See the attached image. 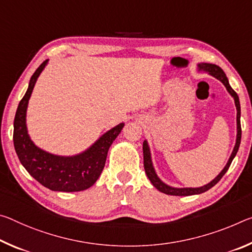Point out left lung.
<instances>
[{
  "mask_svg": "<svg viewBox=\"0 0 252 252\" xmlns=\"http://www.w3.org/2000/svg\"><path fill=\"white\" fill-rule=\"evenodd\" d=\"M197 66H198V70L207 71V73H209L210 75L214 76V77L218 78L220 82H222L223 85L226 87L227 92H229V93L231 94V96L234 98L235 106H237V131H238L237 142H235V146L233 148L232 154H231V156H230L229 161H227V163L225 165L224 168H223L221 173H220L218 176L213 179L212 182L206 184V185L202 186V187H196V189H191V187H186V189H176V187H171V186L166 185L165 183H162L160 179H159V177L157 176V174H156L154 166H153V161H151V155H150L149 146H148V142L146 140L143 141V146H142L143 166H145V170H146V174H147L148 178H149V181L151 182V184H153V185L159 191H161V193H165L167 195H174V196H189V195L202 194V193H204V191L209 190L210 189H212L215 184L219 183L220 179L224 176V174L226 173L227 169H229L231 162H232L233 158L235 157V155H237V153H238L239 147H240V142H241V123H240L241 110H240V102H239L238 94L235 93V92L232 90V87L230 86L226 75L224 74V71L222 70L221 67L214 65V63H198Z\"/></svg>",
  "mask_w": 252,
  "mask_h": 252,
  "instance_id": "obj_1",
  "label": "left lung"
}]
</instances>
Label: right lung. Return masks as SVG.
I'll list each match as a JSON object with an SVG mask.
<instances>
[{"instance_id": "right-lung-1", "label": "right lung", "mask_w": 252, "mask_h": 252, "mask_svg": "<svg viewBox=\"0 0 252 252\" xmlns=\"http://www.w3.org/2000/svg\"><path fill=\"white\" fill-rule=\"evenodd\" d=\"M48 59L31 76L29 87L19 103L14 118L13 143L20 162L35 181L56 191H79L90 189L101 175L105 166L106 156L112 142L125 126V123L112 127L84 153L63 157L40 149L28 134L26 115L28 102L39 75L47 65Z\"/></svg>"}]
</instances>
